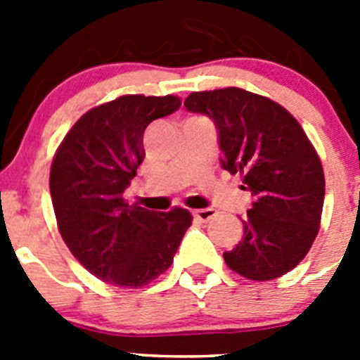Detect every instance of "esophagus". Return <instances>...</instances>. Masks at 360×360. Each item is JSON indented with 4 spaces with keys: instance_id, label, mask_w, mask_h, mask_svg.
Returning <instances> with one entry per match:
<instances>
[{
    "instance_id": "34e87169",
    "label": "esophagus",
    "mask_w": 360,
    "mask_h": 360,
    "mask_svg": "<svg viewBox=\"0 0 360 360\" xmlns=\"http://www.w3.org/2000/svg\"><path fill=\"white\" fill-rule=\"evenodd\" d=\"M214 216V209H198V211H195V218L200 219V221H209V219H212Z\"/></svg>"
}]
</instances>
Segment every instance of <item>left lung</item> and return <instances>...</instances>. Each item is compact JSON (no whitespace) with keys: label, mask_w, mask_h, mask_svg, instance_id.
<instances>
[{"label":"left lung","mask_w":360,"mask_h":360,"mask_svg":"<svg viewBox=\"0 0 360 360\" xmlns=\"http://www.w3.org/2000/svg\"><path fill=\"white\" fill-rule=\"evenodd\" d=\"M184 106L214 122L221 167L252 195L225 263L252 281L281 278L308 254L323 212V165L307 133L278 103L241 88L195 91Z\"/></svg>","instance_id":"1"}]
</instances>
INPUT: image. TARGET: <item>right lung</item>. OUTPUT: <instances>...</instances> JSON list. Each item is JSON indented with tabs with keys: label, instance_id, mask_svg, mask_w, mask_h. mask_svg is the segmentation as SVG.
<instances>
[{
	"label": "right lung",
	"instance_id": "obj_1",
	"mask_svg": "<svg viewBox=\"0 0 360 360\" xmlns=\"http://www.w3.org/2000/svg\"><path fill=\"white\" fill-rule=\"evenodd\" d=\"M180 108L174 95H124L73 124L50 169L57 227L70 252L108 285L141 288L173 263L193 216L148 211L124 202L144 160V131Z\"/></svg>",
	"mask_w": 360,
	"mask_h": 360
}]
</instances>
